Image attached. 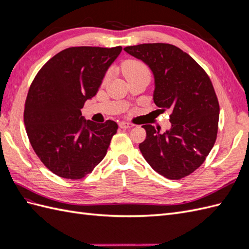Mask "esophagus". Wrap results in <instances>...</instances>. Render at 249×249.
<instances>
[{"label": "esophagus", "instance_id": "34e87169", "mask_svg": "<svg viewBox=\"0 0 249 249\" xmlns=\"http://www.w3.org/2000/svg\"><path fill=\"white\" fill-rule=\"evenodd\" d=\"M119 125H120V127H122V129H124V130H125V129H131V127L134 126V124H129V123H125V122L120 123Z\"/></svg>", "mask_w": 249, "mask_h": 249}]
</instances>
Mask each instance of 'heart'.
I'll return each mask as SVG.
<instances>
[{"label":"heart","mask_w":249,"mask_h":249,"mask_svg":"<svg viewBox=\"0 0 249 249\" xmlns=\"http://www.w3.org/2000/svg\"><path fill=\"white\" fill-rule=\"evenodd\" d=\"M123 72L125 78H129L134 74L148 72L147 67L140 61L136 60H127L123 64Z\"/></svg>","instance_id":"obj_1"}]
</instances>
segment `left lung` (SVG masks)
Masks as SVG:
<instances>
[{"mask_svg": "<svg viewBox=\"0 0 249 249\" xmlns=\"http://www.w3.org/2000/svg\"><path fill=\"white\" fill-rule=\"evenodd\" d=\"M145 63L154 76V103L171 111L169 130L144 124L139 149L161 176L179 179L206 160L217 137L219 104L206 71L187 53L168 43H143L124 49Z\"/></svg>", "mask_w": 249, "mask_h": 249, "instance_id": "1", "label": "left lung"}]
</instances>
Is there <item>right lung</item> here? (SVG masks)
<instances>
[{
	"mask_svg": "<svg viewBox=\"0 0 249 249\" xmlns=\"http://www.w3.org/2000/svg\"><path fill=\"white\" fill-rule=\"evenodd\" d=\"M122 50L65 49L36 74L25 105L26 131L40 161L58 177L84 178L106 156L117 124L93 123L81 109L96 94Z\"/></svg>",
	"mask_w": 249,
	"mask_h": 249,
	"instance_id": "obj_1",
	"label": "right lung"
}]
</instances>
